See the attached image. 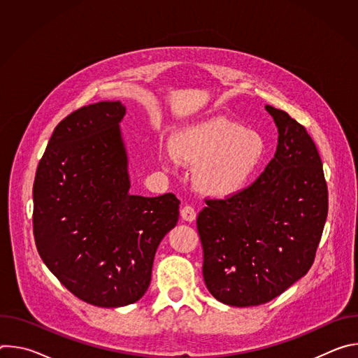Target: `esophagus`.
Instances as JSON below:
<instances>
[{"instance_id": "1", "label": "esophagus", "mask_w": 358, "mask_h": 358, "mask_svg": "<svg viewBox=\"0 0 358 358\" xmlns=\"http://www.w3.org/2000/svg\"><path fill=\"white\" fill-rule=\"evenodd\" d=\"M181 218H182L184 221H188V222L195 221L196 213H195L194 207H191V206H184V207L181 208Z\"/></svg>"}]
</instances>
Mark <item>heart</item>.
<instances>
[{
    "instance_id": "b5f03b06",
    "label": "heart",
    "mask_w": 358,
    "mask_h": 358,
    "mask_svg": "<svg viewBox=\"0 0 358 358\" xmlns=\"http://www.w3.org/2000/svg\"><path fill=\"white\" fill-rule=\"evenodd\" d=\"M266 156L264 137L224 117H211L181 129L164 162L195 166L194 182L213 196L241 192L259 171Z\"/></svg>"
}]
</instances>
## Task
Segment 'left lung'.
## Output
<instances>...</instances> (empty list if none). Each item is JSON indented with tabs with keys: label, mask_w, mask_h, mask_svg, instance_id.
Masks as SVG:
<instances>
[{
	"label": "left lung",
	"mask_w": 358,
	"mask_h": 358,
	"mask_svg": "<svg viewBox=\"0 0 358 358\" xmlns=\"http://www.w3.org/2000/svg\"><path fill=\"white\" fill-rule=\"evenodd\" d=\"M265 109L279 133L275 157L241 192L206 199L196 218L203 280L236 308L271 301L309 272L329 211L315 141L286 112Z\"/></svg>",
	"instance_id": "left-lung-1"
}]
</instances>
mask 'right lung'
<instances>
[{"label":"right lung","instance_id":"1","mask_svg":"<svg viewBox=\"0 0 358 358\" xmlns=\"http://www.w3.org/2000/svg\"><path fill=\"white\" fill-rule=\"evenodd\" d=\"M120 101H99L54 130L34 181V238L48 269L99 308L137 301L156 250L178 221L180 201L129 194Z\"/></svg>","mask_w":358,"mask_h":358}]
</instances>
